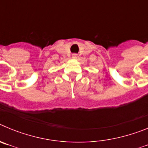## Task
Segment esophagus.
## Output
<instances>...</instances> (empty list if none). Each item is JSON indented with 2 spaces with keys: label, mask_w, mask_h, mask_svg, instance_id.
Instances as JSON below:
<instances>
[{
  "label": "esophagus",
  "mask_w": 148,
  "mask_h": 148,
  "mask_svg": "<svg viewBox=\"0 0 148 148\" xmlns=\"http://www.w3.org/2000/svg\"><path fill=\"white\" fill-rule=\"evenodd\" d=\"M77 57H78V55L77 54H75V53H74V54H73L72 55V58H77Z\"/></svg>",
  "instance_id": "34e87169"
}]
</instances>
